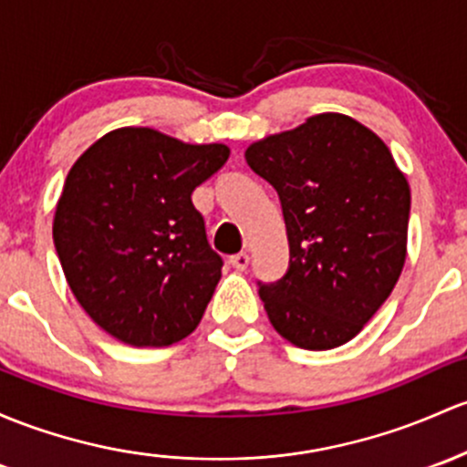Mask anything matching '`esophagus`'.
Here are the masks:
<instances>
[{
    "label": "esophagus",
    "instance_id": "obj_1",
    "mask_svg": "<svg viewBox=\"0 0 467 467\" xmlns=\"http://www.w3.org/2000/svg\"><path fill=\"white\" fill-rule=\"evenodd\" d=\"M229 263H232L234 269H238V272H244V269L249 267V254H244V252L234 254L232 258H229Z\"/></svg>",
    "mask_w": 467,
    "mask_h": 467
}]
</instances>
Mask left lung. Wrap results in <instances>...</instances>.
I'll return each mask as SVG.
<instances>
[{
  "instance_id": "8db88e82",
  "label": "left lung",
  "mask_w": 467,
  "mask_h": 467,
  "mask_svg": "<svg viewBox=\"0 0 467 467\" xmlns=\"http://www.w3.org/2000/svg\"><path fill=\"white\" fill-rule=\"evenodd\" d=\"M247 164L275 189L287 274L258 283L274 329L303 349L352 340L405 263L410 187L379 135L340 113L260 140Z\"/></svg>"
}]
</instances>
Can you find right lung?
<instances>
[{
	"mask_svg": "<svg viewBox=\"0 0 467 467\" xmlns=\"http://www.w3.org/2000/svg\"><path fill=\"white\" fill-rule=\"evenodd\" d=\"M224 144H184L153 129H118L67 175L53 240L68 287L104 332L167 348L198 327L223 258L192 193L224 167Z\"/></svg>",
	"mask_w": 467,
	"mask_h": 467,
	"instance_id": "add662e5",
	"label": "right lung"
}]
</instances>
